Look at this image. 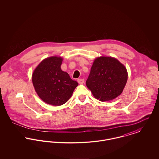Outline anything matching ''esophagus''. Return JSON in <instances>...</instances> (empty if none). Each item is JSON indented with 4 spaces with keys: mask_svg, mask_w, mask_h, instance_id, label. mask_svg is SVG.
<instances>
[{
    "mask_svg": "<svg viewBox=\"0 0 159 159\" xmlns=\"http://www.w3.org/2000/svg\"><path fill=\"white\" fill-rule=\"evenodd\" d=\"M78 82L80 84H83L84 83V79H78Z\"/></svg>",
    "mask_w": 159,
    "mask_h": 159,
    "instance_id": "obj_1",
    "label": "esophagus"
}]
</instances>
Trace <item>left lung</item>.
<instances>
[{
  "label": "left lung",
  "instance_id": "left-lung-1",
  "mask_svg": "<svg viewBox=\"0 0 159 159\" xmlns=\"http://www.w3.org/2000/svg\"><path fill=\"white\" fill-rule=\"evenodd\" d=\"M127 79V70L124 64L115 57L100 56L93 61L86 86L95 98L106 102L122 93Z\"/></svg>",
  "mask_w": 159,
  "mask_h": 159
}]
</instances>
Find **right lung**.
<instances>
[{
  "label": "right lung",
  "mask_w": 159,
  "mask_h": 159,
  "mask_svg": "<svg viewBox=\"0 0 159 159\" xmlns=\"http://www.w3.org/2000/svg\"><path fill=\"white\" fill-rule=\"evenodd\" d=\"M63 58L54 56L44 59L35 68L32 81L35 91L46 103L61 106L71 97L78 83L61 69Z\"/></svg>",
  "instance_id": "1"
}]
</instances>
